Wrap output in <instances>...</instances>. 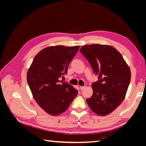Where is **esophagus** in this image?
<instances>
[{"mask_svg": "<svg viewBox=\"0 0 146 146\" xmlns=\"http://www.w3.org/2000/svg\"><path fill=\"white\" fill-rule=\"evenodd\" d=\"M85 88V86H80V90H83Z\"/></svg>", "mask_w": 146, "mask_h": 146, "instance_id": "obj_1", "label": "esophagus"}]
</instances>
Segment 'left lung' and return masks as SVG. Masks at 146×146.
<instances>
[{
    "label": "left lung",
    "mask_w": 146,
    "mask_h": 146,
    "mask_svg": "<svg viewBox=\"0 0 146 146\" xmlns=\"http://www.w3.org/2000/svg\"><path fill=\"white\" fill-rule=\"evenodd\" d=\"M80 52L99 76V80L92 84L93 94L86 99L88 105L98 115H107L125 99L130 82V69L113 46L94 44L83 46Z\"/></svg>",
    "instance_id": "8db88e82"
}]
</instances>
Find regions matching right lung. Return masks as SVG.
Here are the masks:
<instances>
[{
	"label": "right lung",
	"instance_id": "add662e5",
	"mask_svg": "<svg viewBox=\"0 0 146 146\" xmlns=\"http://www.w3.org/2000/svg\"><path fill=\"white\" fill-rule=\"evenodd\" d=\"M79 49V46H50L35 56L27 80L34 99L44 111L57 116L68 108L78 94L68 83L60 80Z\"/></svg>",
	"mask_w": 146,
	"mask_h": 146
}]
</instances>
